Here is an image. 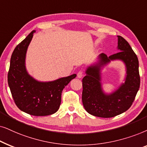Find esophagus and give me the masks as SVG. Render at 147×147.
I'll list each match as a JSON object with an SVG mask.
<instances>
[{
  "label": "esophagus",
  "mask_w": 147,
  "mask_h": 147,
  "mask_svg": "<svg viewBox=\"0 0 147 147\" xmlns=\"http://www.w3.org/2000/svg\"><path fill=\"white\" fill-rule=\"evenodd\" d=\"M83 75H84V74H83V71H81V70H80V71L77 73V77H78V78H79V79H80V78H82V77H83Z\"/></svg>",
  "instance_id": "1"
}]
</instances>
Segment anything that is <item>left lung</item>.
I'll use <instances>...</instances> for the list:
<instances>
[{
    "label": "left lung",
    "instance_id": "1",
    "mask_svg": "<svg viewBox=\"0 0 147 147\" xmlns=\"http://www.w3.org/2000/svg\"><path fill=\"white\" fill-rule=\"evenodd\" d=\"M120 52L107 57L105 54L99 56L97 64L89 66L83 79L82 101L85 110L90 114L101 118H112L130 108L140 87V75L137 56L128 42L118 36ZM120 59L127 68L125 83L110 94L102 91L100 83V68L111 60Z\"/></svg>",
    "mask_w": 147,
    "mask_h": 147
}]
</instances>
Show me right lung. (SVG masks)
Here are the masks:
<instances>
[{"label": "right lung", "mask_w": 147, "mask_h": 147, "mask_svg": "<svg viewBox=\"0 0 147 147\" xmlns=\"http://www.w3.org/2000/svg\"><path fill=\"white\" fill-rule=\"evenodd\" d=\"M35 32V30L31 31L13 51L8 72V84L19 109L32 116H44L58 110L62 90L77 75L50 82L38 81L29 75L25 68V56Z\"/></svg>", "instance_id": "add662e5"}]
</instances>
